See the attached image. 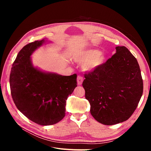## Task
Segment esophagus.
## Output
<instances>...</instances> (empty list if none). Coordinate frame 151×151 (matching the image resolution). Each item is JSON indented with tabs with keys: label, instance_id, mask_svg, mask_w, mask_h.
Segmentation results:
<instances>
[{
	"label": "esophagus",
	"instance_id": "1",
	"mask_svg": "<svg viewBox=\"0 0 151 151\" xmlns=\"http://www.w3.org/2000/svg\"><path fill=\"white\" fill-rule=\"evenodd\" d=\"M77 84H78L79 85H81L82 83H83V77L79 75L77 76Z\"/></svg>",
	"mask_w": 151,
	"mask_h": 151
}]
</instances>
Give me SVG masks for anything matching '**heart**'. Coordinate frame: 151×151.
<instances>
[{
    "mask_svg": "<svg viewBox=\"0 0 151 151\" xmlns=\"http://www.w3.org/2000/svg\"><path fill=\"white\" fill-rule=\"evenodd\" d=\"M76 62L83 63V68L86 71H93L101 66L104 62V55L96 50L82 51L73 57Z\"/></svg>",
    "mask_w": 151,
    "mask_h": 151,
    "instance_id": "obj_1",
    "label": "heart"
}]
</instances>
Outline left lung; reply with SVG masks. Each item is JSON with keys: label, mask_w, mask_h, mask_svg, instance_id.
Here are the masks:
<instances>
[{"label": "left lung", "mask_w": 151, "mask_h": 151, "mask_svg": "<svg viewBox=\"0 0 151 151\" xmlns=\"http://www.w3.org/2000/svg\"><path fill=\"white\" fill-rule=\"evenodd\" d=\"M96 69L84 74L83 86L96 120L113 125L132 115L143 93V81L135 57L125 47Z\"/></svg>", "instance_id": "8db88e82"}]
</instances>
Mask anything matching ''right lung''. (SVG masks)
I'll use <instances>...</instances> for the list:
<instances>
[{"mask_svg": "<svg viewBox=\"0 0 151 151\" xmlns=\"http://www.w3.org/2000/svg\"><path fill=\"white\" fill-rule=\"evenodd\" d=\"M43 42L35 41L20 50L13 62L9 83L17 109L38 125H51L65 116L66 100L77 87V74H46L34 68L30 56Z\"/></svg>", "mask_w": 151, "mask_h": 151, "instance_id": "add662e5", "label": "right lung"}]
</instances>
